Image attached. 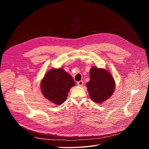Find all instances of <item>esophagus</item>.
<instances>
[{
	"label": "esophagus",
	"instance_id": "1",
	"mask_svg": "<svg viewBox=\"0 0 149 149\" xmlns=\"http://www.w3.org/2000/svg\"><path fill=\"white\" fill-rule=\"evenodd\" d=\"M83 84H84V82L82 81H80L77 82V85L79 86H82Z\"/></svg>",
	"mask_w": 149,
	"mask_h": 149
}]
</instances>
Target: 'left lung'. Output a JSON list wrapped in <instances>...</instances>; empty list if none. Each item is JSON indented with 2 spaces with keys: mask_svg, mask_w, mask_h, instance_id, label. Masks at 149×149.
Listing matches in <instances>:
<instances>
[{
  "mask_svg": "<svg viewBox=\"0 0 149 149\" xmlns=\"http://www.w3.org/2000/svg\"><path fill=\"white\" fill-rule=\"evenodd\" d=\"M90 76V80L87 83V87L91 99L100 104L110 98L116 87L111 74L104 69L93 67Z\"/></svg>",
  "mask_w": 149,
  "mask_h": 149,
  "instance_id": "1",
  "label": "left lung"
}]
</instances>
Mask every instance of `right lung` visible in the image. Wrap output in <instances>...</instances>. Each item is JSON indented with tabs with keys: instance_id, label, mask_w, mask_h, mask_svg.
<instances>
[{
	"instance_id": "1",
	"label": "right lung",
	"mask_w": 149,
	"mask_h": 149,
	"mask_svg": "<svg viewBox=\"0 0 149 149\" xmlns=\"http://www.w3.org/2000/svg\"><path fill=\"white\" fill-rule=\"evenodd\" d=\"M75 85L72 77L62 68H52L41 81L40 88L47 99L60 105L65 101L70 88Z\"/></svg>"
}]
</instances>
